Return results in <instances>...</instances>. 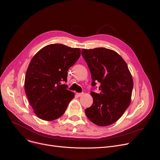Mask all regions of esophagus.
<instances>
[{
  "label": "esophagus",
  "instance_id": "1",
  "mask_svg": "<svg viewBox=\"0 0 160 160\" xmlns=\"http://www.w3.org/2000/svg\"><path fill=\"white\" fill-rule=\"evenodd\" d=\"M76 94L78 97H82L83 95V93H77Z\"/></svg>",
  "mask_w": 160,
  "mask_h": 160
}]
</instances>
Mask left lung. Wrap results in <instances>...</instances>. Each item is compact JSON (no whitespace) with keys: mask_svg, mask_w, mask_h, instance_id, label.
Here are the masks:
<instances>
[{"mask_svg":"<svg viewBox=\"0 0 160 160\" xmlns=\"http://www.w3.org/2000/svg\"><path fill=\"white\" fill-rule=\"evenodd\" d=\"M91 73L92 85L101 83L99 94L91 92L93 104L85 109L94 124L105 127L118 121L130 104L133 82L128 66L115 51L106 48L82 50Z\"/></svg>","mask_w":160,"mask_h":160,"instance_id":"8db88e82","label":"left lung"}]
</instances>
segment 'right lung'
Returning a JSON list of instances; mask_svg holds the SVG:
<instances>
[{
    "label": "right lung",
    "mask_w": 160,
    "mask_h": 160,
    "mask_svg": "<svg viewBox=\"0 0 160 160\" xmlns=\"http://www.w3.org/2000/svg\"><path fill=\"white\" fill-rule=\"evenodd\" d=\"M79 48L54 43L46 45L32 59L26 73L25 90L35 115L52 121L64 113L75 94L62 84L68 70L80 56Z\"/></svg>",
    "instance_id": "1"
}]
</instances>
